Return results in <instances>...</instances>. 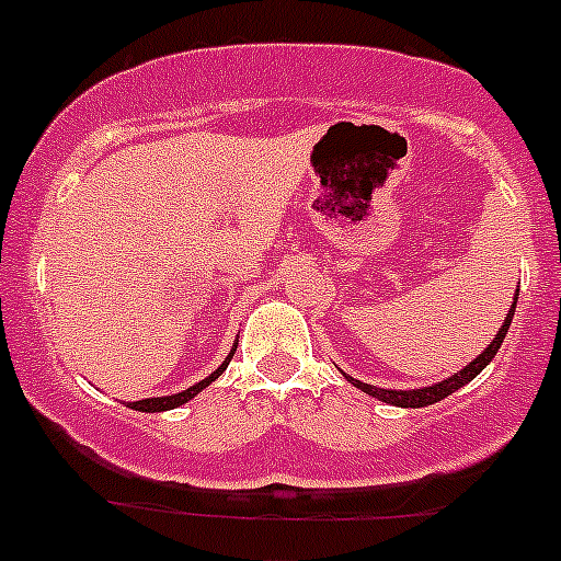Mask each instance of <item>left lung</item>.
Listing matches in <instances>:
<instances>
[{
    "label": "left lung",
    "instance_id": "1",
    "mask_svg": "<svg viewBox=\"0 0 561 561\" xmlns=\"http://www.w3.org/2000/svg\"><path fill=\"white\" fill-rule=\"evenodd\" d=\"M515 304H518V293H515V301H513V309H510V312H507V320H504V325H502V329H499V334L493 336L491 345H488L485 351H482L480 356L474 358V362L466 364V367L460 369V373H455L453 378L442 380V383L425 386V389L391 391V389H378V386L362 383V380L347 378V375H345V378L351 380V383L356 386V389L367 391V394L378 397V400H383V402H391V405H400V408H425V405H433V402L444 400V397H449V394H453V391H458L460 386H466V383H469V380H474L477 375H480L482 369L488 367V362H491V358L496 356L499 347H502V342H504V336H507V329H510V323H513V314H515Z\"/></svg>",
    "mask_w": 561,
    "mask_h": 561
}]
</instances>
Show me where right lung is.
Masks as SVG:
<instances>
[{
	"mask_svg": "<svg viewBox=\"0 0 561 561\" xmlns=\"http://www.w3.org/2000/svg\"><path fill=\"white\" fill-rule=\"evenodd\" d=\"M236 347H238V345H236ZM236 347H232V353H236ZM232 353H230V356H227V362L221 364V367L216 369V373H210L208 378L199 380V383H197V386H192V389L181 391V394H170V397H148V400H136V402H130V408H134V411H148V413H156V411H170V408L183 405V402L192 400L194 394H199V391H203L205 386L210 383V380H216V378H219L221 373H225L227 364H230V358H232Z\"/></svg>",
	"mask_w": 561,
	"mask_h": 561,
	"instance_id": "right-lung-1",
	"label": "right lung"
}]
</instances>
